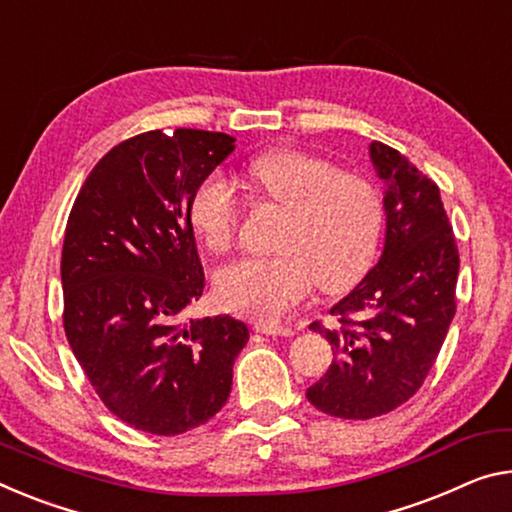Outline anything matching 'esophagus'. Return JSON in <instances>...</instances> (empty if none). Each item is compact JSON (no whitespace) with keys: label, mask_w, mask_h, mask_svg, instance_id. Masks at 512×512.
Instances as JSON below:
<instances>
[{"label":"esophagus","mask_w":512,"mask_h":512,"mask_svg":"<svg viewBox=\"0 0 512 512\" xmlns=\"http://www.w3.org/2000/svg\"><path fill=\"white\" fill-rule=\"evenodd\" d=\"M255 330L273 337H291L296 332L291 326H280V323H255Z\"/></svg>","instance_id":"1"}]
</instances>
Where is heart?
Returning a JSON list of instances; mask_svg holds the SVG:
<instances>
[{
    "instance_id": "b5f03b06",
    "label": "heart",
    "mask_w": 512,
    "mask_h": 512,
    "mask_svg": "<svg viewBox=\"0 0 512 512\" xmlns=\"http://www.w3.org/2000/svg\"><path fill=\"white\" fill-rule=\"evenodd\" d=\"M262 196L289 209L278 257H248L218 273L216 296L227 310L278 321L312 294L364 278L383 234V198L367 177L339 173L332 161L303 150H273L248 168ZM241 202L221 175L202 180L191 198V225L214 253L234 243Z\"/></svg>"
}]
</instances>
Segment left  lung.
Returning <instances> with one entry per match:
<instances>
[{
  "mask_svg": "<svg viewBox=\"0 0 512 512\" xmlns=\"http://www.w3.org/2000/svg\"><path fill=\"white\" fill-rule=\"evenodd\" d=\"M369 152L385 182V250L330 310L339 326H310L335 360L307 401L339 419L387 415L415 396L456 314L460 257L440 189L399 150L373 141Z\"/></svg>",
  "mask_w": 512,
  "mask_h": 512,
  "instance_id": "1",
  "label": "left lung"
}]
</instances>
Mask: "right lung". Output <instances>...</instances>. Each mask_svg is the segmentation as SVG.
Returning <instances> with one entry per match:
<instances>
[{
    "mask_svg": "<svg viewBox=\"0 0 512 512\" xmlns=\"http://www.w3.org/2000/svg\"><path fill=\"white\" fill-rule=\"evenodd\" d=\"M232 150V136L205 129L132 136L97 161L68 216L66 337L102 403L143 433L207 424L248 342L227 314L182 321L205 287L191 198Z\"/></svg>",
    "mask_w": 512,
    "mask_h": 512,
    "instance_id": "right-lung-1",
    "label": "right lung"
}]
</instances>
